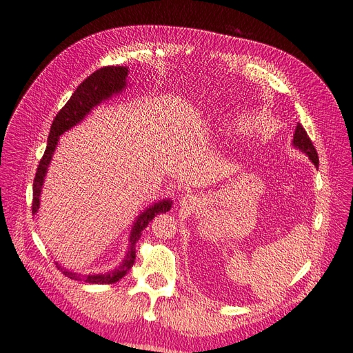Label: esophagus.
<instances>
[{
    "label": "esophagus",
    "mask_w": 353,
    "mask_h": 353,
    "mask_svg": "<svg viewBox=\"0 0 353 353\" xmlns=\"http://www.w3.org/2000/svg\"><path fill=\"white\" fill-rule=\"evenodd\" d=\"M192 205H193V199H192V196L186 194V196H183V197L180 199V206H181V208L188 209V208H192Z\"/></svg>",
    "instance_id": "obj_1"
}]
</instances>
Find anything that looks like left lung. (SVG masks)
I'll return each instance as SVG.
<instances>
[{"label":"left lung","instance_id":"8db88e82","mask_svg":"<svg viewBox=\"0 0 353 353\" xmlns=\"http://www.w3.org/2000/svg\"><path fill=\"white\" fill-rule=\"evenodd\" d=\"M292 145L294 148H298L299 152L305 153L309 157V160L314 164V167L318 169V167H319V157H318V153H316V148H314V145L312 144L307 133L305 132V128L301 125V123H298V125H296Z\"/></svg>","mask_w":353,"mask_h":353}]
</instances>
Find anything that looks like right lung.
Listing matches in <instances>:
<instances>
[{
  "mask_svg": "<svg viewBox=\"0 0 353 353\" xmlns=\"http://www.w3.org/2000/svg\"><path fill=\"white\" fill-rule=\"evenodd\" d=\"M127 76L128 68L123 65H110L103 67L97 71H94L88 76L79 87L72 92V96L67 101V104L59 111V114L55 116L51 130L47 140V148L43 159L40 160L39 169H37L34 184H32V214H37L40 209V197L43 192V186L46 181V176L48 172L50 163L52 160L55 148H57L60 136L68 132L70 128L81 123L85 116L91 113V110L101 104L103 101H107L113 96L121 94V92L127 87ZM173 206L172 199H163L159 200L153 205L147 206L144 210L140 212V214L136 217L134 223L132 226V232H130L128 237V249L125 252V256L121 261V263L114 268L113 270H108L104 273H76L72 270H68L63 268L59 262H55L59 270L63 272L70 279L74 281H83L85 283H116L119 282L125 273L132 269L134 265L136 259V243L141 236V232L148 226V223L157 216L159 213H167Z\"/></svg>",
  "mask_w": 353,
  "mask_h": 353,
  "instance_id": "1",
  "label": "right lung"
}]
</instances>
